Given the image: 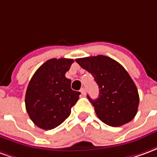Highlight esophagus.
<instances>
[{
    "label": "esophagus",
    "instance_id": "esophagus-1",
    "mask_svg": "<svg viewBox=\"0 0 157 157\" xmlns=\"http://www.w3.org/2000/svg\"><path fill=\"white\" fill-rule=\"evenodd\" d=\"M81 93H82V94L83 96H85V94H86V89L84 88V87L81 89Z\"/></svg>",
    "mask_w": 157,
    "mask_h": 157
}]
</instances>
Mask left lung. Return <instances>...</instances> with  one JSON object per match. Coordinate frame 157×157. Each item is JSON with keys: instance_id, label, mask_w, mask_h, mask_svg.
<instances>
[{"instance_id": "8db88e82", "label": "left lung", "mask_w": 157, "mask_h": 157, "mask_svg": "<svg viewBox=\"0 0 157 157\" xmlns=\"http://www.w3.org/2000/svg\"><path fill=\"white\" fill-rule=\"evenodd\" d=\"M75 61L93 75L98 85V98L95 100L87 98L99 119L112 127L131 121L137 113L140 98L135 82L126 70L105 55L76 59Z\"/></svg>"}]
</instances>
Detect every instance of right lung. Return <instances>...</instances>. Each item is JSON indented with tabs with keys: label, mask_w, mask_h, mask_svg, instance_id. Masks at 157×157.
<instances>
[{
	"label": "right lung",
	"mask_w": 157,
	"mask_h": 157,
	"mask_svg": "<svg viewBox=\"0 0 157 157\" xmlns=\"http://www.w3.org/2000/svg\"><path fill=\"white\" fill-rule=\"evenodd\" d=\"M74 62L71 59H51L39 67L30 80L25 96L26 110L34 124L48 130L68 118L80 92L71 88L65 77Z\"/></svg>",
	"instance_id": "add662e5"
}]
</instances>
